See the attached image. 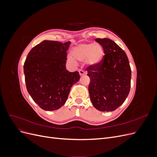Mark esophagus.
<instances>
[{"label":"esophagus","instance_id":"obj_1","mask_svg":"<svg viewBox=\"0 0 157 157\" xmlns=\"http://www.w3.org/2000/svg\"><path fill=\"white\" fill-rule=\"evenodd\" d=\"M78 72H79V75H80V76H83V75H84L85 74H86V73H85L84 71L83 70H82V69H80V70L78 71Z\"/></svg>","mask_w":157,"mask_h":157}]
</instances>
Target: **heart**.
Returning <instances> with one entry per match:
<instances>
[{
	"mask_svg": "<svg viewBox=\"0 0 157 157\" xmlns=\"http://www.w3.org/2000/svg\"><path fill=\"white\" fill-rule=\"evenodd\" d=\"M71 55L78 61H86L90 66H96L102 60L104 50L103 47L99 44L82 43L71 50ZM68 60L71 63L75 62L74 59L70 56L68 57Z\"/></svg>",
	"mask_w": 157,
	"mask_h": 157,
	"instance_id": "obj_1",
	"label": "heart"
}]
</instances>
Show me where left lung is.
<instances>
[{
    "label": "left lung",
    "mask_w": 157,
    "mask_h": 157,
    "mask_svg": "<svg viewBox=\"0 0 157 157\" xmlns=\"http://www.w3.org/2000/svg\"><path fill=\"white\" fill-rule=\"evenodd\" d=\"M105 56L96 66H89L87 75L90 100L100 111H113L124 102L130 92L131 68L124 50L112 40L96 39Z\"/></svg>",
    "instance_id": "left-lung-1"
}]
</instances>
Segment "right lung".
Masks as SVG:
<instances>
[{"label": "right lung", "mask_w": 157, "mask_h": 157, "mask_svg": "<svg viewBox=\"0 0 157 157\" xmlns=\"http://www.w3.org/2000/svg\"><path fill=\"white\" fill-rule=\"evenodd\" d=\"M70 44V41L44 40L27 56L23 66L27 90L33 101L45 111L62 107L71 88L80 79L78 71L66 69Z\"/></svg>", "instance_id": "obj_1"}]
</instances>
